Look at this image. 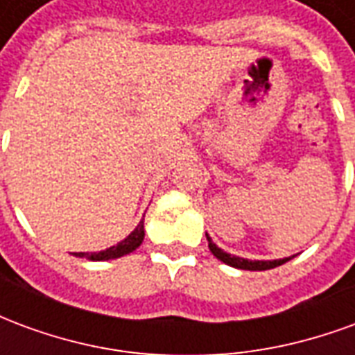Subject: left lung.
Listing matches in <instances>:
<instances>
[{"label":"left lung","instance_id":"left-lung-1","mask_svg":"<svg viewBox=\"0 0 355 355\" xmlns=\"http://www.w3.org/2000/svg\"><path fill=\"white\" fill-rule=\"evenodd\" d=\"M207 236V241H209V249H211V253L215 254L216 259L224 264H228L232 268H239V270H251V272H262V270H270V268H275V266H282L285 262H289L293 257H287V259H277V261H249V259H241V257H236V254H230L226 253L224 249L213 243V239Z\"/></svg>","mask_w":355,"mask_h":355}]
</instances>
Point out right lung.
<instances>
[{"label":"right lung","mask_w":355,"mask_h":355,"mask_svg":"<svg viewBox=\"0 0 355 355\" xmlns=\"http://www.w3.org/2000/svg\"><path fill=\"white\" fill-rule=\"evenodd\" d=\"M144 241V218L137 224V228L123 239L119 241L117 245L108 247L104 251H98V253H73V257H80V259H87V261H114V259H119L123 254L132 253L137 247H140V243Z\"/></svg>","instance_id":"add662e5"}]
</instances>
